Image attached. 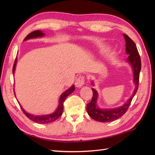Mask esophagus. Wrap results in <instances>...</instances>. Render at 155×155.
<instances>
[{"label": "esophagus", "mask_w": 155, "mask_h": 155, "mask_svg": "<svg viewBox=\"0 0 155 155\" xmlns=\"http://www.w3.org/2000/svg\"><path fill=\"white\" fill-rule=\"evenodd\" d=\"M85 78L84 76H79L75 81V86L77 87H81L84 84Z\"/></svg>", "instance_id": "obj_1"}]
</instances>
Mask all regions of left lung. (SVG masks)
<instances>
[{
    "mask_svg": "<svg viewBox=\"0 0 155 155\" xmlns=\"http://www.w3.org/2000/svg\"><path fill=\"white\" fill-rule=\"evenodd\" d=\"M126 41V52L128 54L127 61L132 66L133 74H134V83H135V88L133 93V94L129 98V99L123 106L120 107L113 108V109H101L97 106V101L98 97V93L94 88H92L93 95L92 100L89 103L87 104V111L88 115L93 119L102 122V123H107L112 122L118 119L123 116L126 113L129 107L131 101L139 88V76L141 69V61L139 52H138L137 46L134 42L128 35L123 34Z\"/></svg>",
    "mask_w": 155,
    "mask_h": 155,
    "instance_id": "8db88e82",
    "label": "left lung"
}]
</instances>
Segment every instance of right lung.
<instances>
[{
  "label": "right lung",
  "mask_w": 155,
  "mask_h": 155,
  "mask_svg": "<svg viewBox=\"0 0 155 155\" xmlns=\"http://www.w3.org/2000/svg\"><path fill=\"white\" fill-rule=\"evenodd\" d=\"M44 35H45V34L41 31H35L33 32H31V33L29 35H28L27 37H25V38L24 39V41L28 40V39H30V38H38V37H43ZM16 64V59H15L14 65H13L12 74L15 73ZM74 91V85H72V86L70 88H68V90H67L65 92H64V93L61 94V96L60 97V99H59L58 106L57 108V110H56V111L52 114H47V115H41V116H35V115H32L31 114H29V113H27V112H26L24 109H23L21 105H20V107H21V109H22L23 113H24V114L30 120L34 121L37 123H39V124L50 123H52V122L55 121L56 120H57L58 118L61 116L62 114V112H63V108H64L63 105H64V102L66 99V98H67L69 94H71ZM14 93H15V92H14Z\"/></svg>",
  "instance_id": "add662e5"
}]
</instances>
